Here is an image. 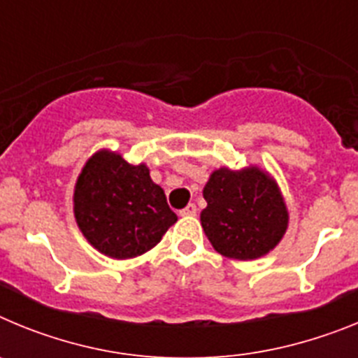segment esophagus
Listing matches in <instances>:
<instances>
[{
	"instance_id": "34e87169",
	"label": "esophagus",
	"mask_w": 358,
	"mask_h": 358,
	"mask_svg": "<svg viewBox=\"0 0 358 358\" xmlns=\"http://www.w3.org/2000/svg\"><path fill=\"white\" fill-rule=\"evenodd\" d=\"M197 215V206L195 204H188L185 210H181V217H195Z\"/></svg>"
}]
</instances>
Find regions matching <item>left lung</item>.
Returning a JSON list of instances; mask_svg holds the SVG:
<instances>
[{"label": "left lung", "mask_w": 358, "mask_h": 358, "mask_svg": "<svg viewBox=\"0 0 358 358\" xmlns=\"http://www.w3.org/2000/svg\"><path fill=\"white\" fill-rule=\"evenodd\" d=\"M202 195V229L213 249L233 260H256L276 248L289 226V211L276 181L258 166L218 169Z\"/></svg>", "instance_id": "8db88e82"}]
</instances>
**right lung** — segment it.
Instances as JSON below:
<instances>
[{
  "label": "right lung",
  "mask_w": 358,
  "mask_h": 358,
  "mask_svg": "<svg viewBox=\"0 0 358 358\" xmlns=\"http://www.w3.org/2000/svg\"><path fill=\"white\" fill-rule=\"evenodd\" d=\"M73 211L85 240L116 260L150 251L177 220L147 164H129L110 150H98L84 164Z\"/></svg>",
  "instance_id": "add662e5"
}]
</instances>
